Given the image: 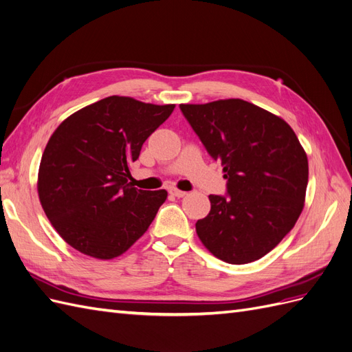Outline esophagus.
Masks as SVG:
<instances>
[{"instance_id": "esophagus-1", "label": "esophagus", "mask_w": 352, "mask_h": 352, "mask_svg": "<svg viewBox=\"0 0 352 352\" xmlns=\"http://www.w3.org/2000/svg\"><path fill=\"white\" fill-rule=\"evenodd\" d=\"M170 194H172L173 197H177V198H184L185 195H188L185 190H180V189H176V188L170 189Z\"/></svg>"}]
</instances>
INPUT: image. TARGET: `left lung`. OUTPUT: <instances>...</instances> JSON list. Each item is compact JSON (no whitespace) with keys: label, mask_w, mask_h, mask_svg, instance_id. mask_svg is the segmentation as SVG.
Instances as JSON below:
<instances>
[{"label":"left lung","mask_w":352,"mask_h":352,"mask_svg":"<svg viewBox=\"0 0 352 352\" xmlns=\"http://www.w3.org/2000/svg\"><path fill=\"white\" fill-rule=\"evenodd\" d=\"M208 154L220 160L228 195H210L197 235L214 257L230 264L260 260L300 217L308 160L292 127L239 98L180 104Z\"/></svg>","instance_id":"obj_1"}]
</instances>
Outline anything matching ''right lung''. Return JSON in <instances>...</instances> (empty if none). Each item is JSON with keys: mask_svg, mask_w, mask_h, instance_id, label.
<instances>
[{"mask_svg": "<svg viewBox=\"0 0 352 352\" xmlns=\"http://www.w3.org/2000/svg\"><path fill=\"white\" fill-rule=\"evenodd\" d=\"M175 110L113 95L69 116L51 135L38 195L70 247L98 260L119 257L153 223L167 190L132 185L131 163Z\"/></svg>", "mask_w": 352, "mask_h": 352, "instance_id": "obj_1", "label": "right lung"}]
</instances>
